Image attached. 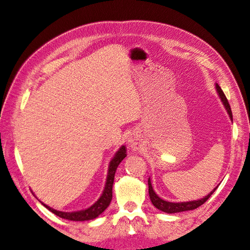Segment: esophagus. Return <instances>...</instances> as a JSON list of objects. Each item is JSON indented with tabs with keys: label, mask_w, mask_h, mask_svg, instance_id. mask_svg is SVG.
Listing matches in <instances>:
<instances>
[{
	"label": "esophagus",
	"mask_w": 250,
	"mask_h": 250,
	"mask_svg": "<svg viewBox=\"0 0 250 250\" xmlns=\"http://www.w3.org/2000/svg\"><path fill=\"white\" fill-rule=\"evenodd\" d=\"M128 145H129V147L133 150V151H137L141 148L142 146V140L141 138L139 137V135L137 133H132L130 134V137L128 138Z\"/></svg>",
	"instance_id": "1"
}]
</instances>
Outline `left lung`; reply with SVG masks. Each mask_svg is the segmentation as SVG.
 Listing matches in <instances>:
<instances>
[{"label": "left lung", "instance_id": "1", "mask_svg": "<svg viewBox=\"0 0 250 250\" xmlns=\"http://www.w3.org/2000/svg\"><path fill=\"white\" fill-rule=\"evenodd\" d=\"M215 86H216V92L220 98V100L223 104V106L225 107L226 112H228V115L230 119V121L232 122V113H231V109L230 106L229 104L228 99H226V97L224 95V93L222 92L221 87L218 85V83H215ZM148 187H149V197L151 202H152L153 206L164 213H167V214H175V213H180V211H186V210H192L199 208L200 206L206 202L213 193L217 190V188L219 187V185L214 188L213 191H210L207 196H204L201 199L198 200H192V201H185V202H170L167 200H164L163 198H161L160 196H158L155 191L153 190V187H152V183H151V179L149 177L148 179Z\"/></svg>", "mask_w": 250, "mask_h": 250}]
</instances>
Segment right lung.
<instances>
[{
	"label": "right lung",
	"mask_w": 250,
	"mask_h": 250,
	"mask_svg": "<svg viewBox=\"0 0 250 250\" xmlns=\"http://www.w3.org/2000/svg\"><path fill=\"white\" fill-rule=\"evenodd\" d=\"M126 155H127V148L125 145H122L119 148V150L115 153V155H113V157L109 162L106 181H105L104 190L101 196L98 198V200L95 203H93L92 206L88 207L87 208L76 210V211H62V210H57L50 208L46 203H43L42 201L41 203L44 208H48L50 211H52L53 214H55L60 218L67 219V220H71V221H88V220L96 219L97 217H99L109 206V203L112 199V185H113V179H115V174H116L118 166L124 160Z\"/></svg>",
	"instance_id": "obj_1"
}]
</instances>
